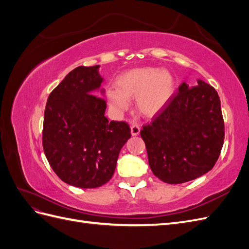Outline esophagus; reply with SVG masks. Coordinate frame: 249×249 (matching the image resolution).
<instances>
[{"label": "esophagus", "mask_w": 249, "mask_h": 249, "mask_svg": "<svg viewBox=\"0 0 249 249\" xmlns=\"http://www.w3.org/2000/svg\"><path fill=\"white\" fill-rule=\"evenodd\" d=\"M131 133L133 136H138L139 133H140V125L134 124L131 125Z\"/></svg>", "instance_id": "esophagus-1"}]
</instances>
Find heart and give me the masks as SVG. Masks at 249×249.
Segmentation results:
<instances>
[{
    "label": "heart",
    "mask_w": 249,
    "mask_h": 249,
    "mask_svg": "<svg viewBox=\"0 0 249 249\" xmlns=\"http://www.w3.org/2000/svg\"><path fill=\"white\" fill-rule=\"evenodd\" d=\"M116 88H110L107 96L111 106L123 111L129 107V99H137L141 114L155 116L167 106L175 93V81L171 74L156 67L130 70L116 79Z\"/></svg>",
    "instance_id": "heart-1"
}]
</instances>
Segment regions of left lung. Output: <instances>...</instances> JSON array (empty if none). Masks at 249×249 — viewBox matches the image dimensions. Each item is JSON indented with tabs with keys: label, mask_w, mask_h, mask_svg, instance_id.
<instances>
[{
	"label": "left lung",
	"mask_w": 249,
	"mask_h": 249,
	"mask_svg": "<svg viewBox=\"0 0 249 249\" xmlns=\"http://www.w3.org/2000/svg\"><path fill=\"white\" fill-rule=\"evenodd\" d=\"M178 92L150 124L143 125L141 138L146 146L154 175L167 184H182L214 167L224 141L220 99L214 87L201 80Z\"/></svg>",
	"instance_id": "8db88e82"
}]
</instances>
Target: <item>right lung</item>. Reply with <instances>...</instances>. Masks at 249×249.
I'll return each mask as SVG.
<instances>
[{"label":"right lung","instance_id":"1","mask_svg":"<svg viewBox=\"0 0 249 249\" xmlns=\"http://www.w3.org/2000/svg\"><path fill=\"white\" fill-rule=\"evenodd\" d=\"M99 67L71 71L50 93L44 110V154L64 183L79 188L108 183L120 149L131 138L127 123L109 122L106 101L92 94L103 82Z\"/></svg>","mask_w":249,"mask_h":249}]
</instances>
